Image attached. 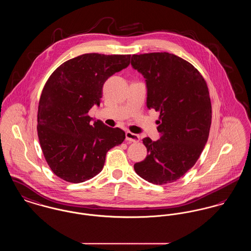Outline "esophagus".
Returning <instances> with one entry per match:
<instances>
[{
    "instance_id": "esophagus-1",
    "label": "esophagus",
    "mask_w": 251,
    "mask_h": 251,
    "mask_svg": "<svg viewBox=\"0 0 251 251\" xmlns=\"http://www.w3.org/2000/svg\"><path fill=\"white\" fill-rule=\"evenodd\" d=\"M126 139L127 141L137 143V142H139V141H140V136H139V135H137L135 133L130 132V131H126Z\"/></svg>"
}]
</instances>
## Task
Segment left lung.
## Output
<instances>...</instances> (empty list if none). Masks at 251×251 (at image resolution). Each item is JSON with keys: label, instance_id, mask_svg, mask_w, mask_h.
Returning a JSON list of instances; mask_svg holds the SVG:
<instances>
[{"label": "left lung", "instance_id": "left-lung-1", "mask_svg": "<svg viewBox=\"0 0 251 251\" xmlns=\"http://www.w3.org/2000/svg\"><path fill=\"white\" fill-rule=\"evenodd\" d=\"M131 65L146 78L147 106L160 112L161 137L143 139L146 159L137 175L156 185L175 182L196 164L209 136L212 105L205 79L198 69L169 52L132 54Z\"/></svg>", "mask_w": 251, "mask_h": 251}]
</instances>
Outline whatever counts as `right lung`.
I'll list each match as a JSON object with an SVG mask.
<instances>
[{"label": "right lung", "mask_w": 251, "mask_h": 251, "mask_svg": "<svg viewBox=\"0 0 251 251\" xmlns=\"http://www.w3.org/2000/svg\"><path fill=\"white\" fill-rule=\"evenodd\" d=\"M130 54L84 53L69 59L50 75L38 104L37 133L52 173L71 183L84 182L103 168L107 151L121 145L126 133L88 115L100 104L102 86L126 68Z\"/></svg>", "instance_id": "1"}]
</instances>
